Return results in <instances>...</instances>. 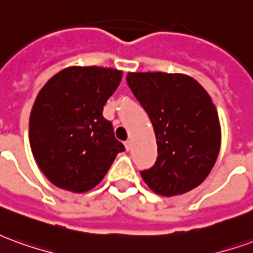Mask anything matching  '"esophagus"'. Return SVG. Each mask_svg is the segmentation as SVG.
<instances>
[{"instance_id": "34e87169", "label": "esophagus", "mask_w": 253, "mask_h": 253, "mask_svg": "<svg viewBox=\"0 0 253 253\" xmlns=\"http://www.w3.org/2000/svg\"><path fill=\"white\" fill-rule=\"evenodd\" d=\"M125 146H126V150L128 152V150L131 149V142H130V141H126V142H125Z\"/></svg>"}]
</instances>
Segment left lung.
I'll return each mask as SVG.
<instances>
[{
    "label": "left lung",
    "mask_w": 253,
    "mask_h": 253,
    "mask_svg": "<svg viewBox=\"0 0 253 253\" xmlns=\"http://www.w3.org/2000/svg\"><path fill=\"white\" fill-rule=\"evenodd\" d=\"M127 84L148 112L157 141V160L141 170L156 194L194 190L217 161L221 126L215 105L196 80L180 73H128Z\"/></svg>",
    "instance_id": "left-lung-1"
}]
</instances>
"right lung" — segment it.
I'll return each mask as SVG.
<instances>
[{
  "label": "right lung",
  "instance_id": "obj_1",
  "mask_svg": "<svg viewBox=\"0 0 253 253\" xmlns=\"http://www.w3.org/2000/svg\"><path fill=\"white\" fill-rule=\"evenodd\" d=\"M121 80L116 69L70 66L38 93L30 116V143L36 164L54 186L72 192L92 190L125 150L103 116Z\"/></svg>",
  "mask_w": 253,
  "mask_h": 253
}]
</instances>
